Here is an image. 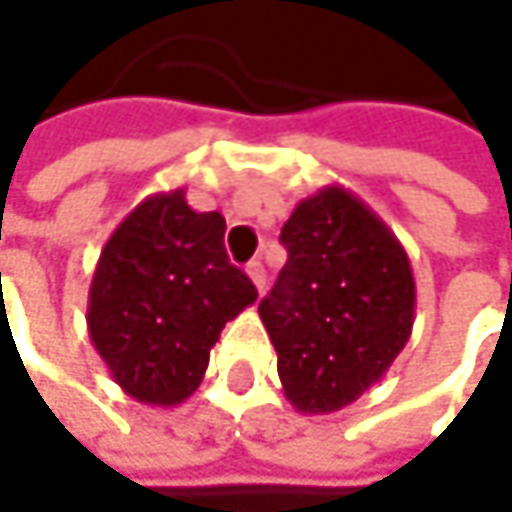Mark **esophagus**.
Returning <instances> with one entry per match:
<instances>
[{"mask_svg": "<svg viewBox=\"0 0 512 512\" xmlns=\"http://www.w3.org/2000/svg\"><path fill=\"white\" fill-rule=\"evenodd\" d=\"M245 273H248L251 285L258 288V291H264V288H267V270H264V264H261V261H251V264L245 267Z\"/></svg>", "mask_w": 512, "mask_h": 512, "instance_id": "esophagus-1", "label": "esophagus"}]
</instances>
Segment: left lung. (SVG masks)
<instances>
[{
	"mask_svg": "<svg viewBox=\"0 0 512 512\" xmlns=\"http://www.w3.org/2000/svg\"><path fill=\"white\" fill-rule=\"evenodd\" d=\"M288 264L258 312L300 414H333L372 390L411 339L417 285L405 245L342 185L297 203Z\"/></svg>",
	"mask_w": 512,
	"mask_h": 512,
	"instance_id": "obj_1",
	"label": "left lung"
}]
</instances>
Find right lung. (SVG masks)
Segmentation results:
<instances>
[{"label":"right lung","instance_id":"1","mask_svg":"<svg viewBox=\"0 0 512 512\" xmlns=\"http://www.w3.org/2000/svg\"><path fill=\"white\" fill-rule=\"evenodd\" d=\"M254 300L227 261L224 218L194 212L185 188H173L137 203L104 242L86 327L122 393L173 408L200 387L224 324Z\"/></svg>","mask_w":512,"mask_h":512}]
</instances>
